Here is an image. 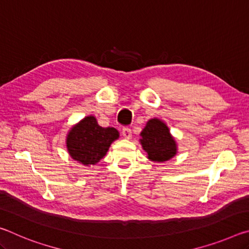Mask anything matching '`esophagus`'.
Segmentation results:
<instances>
[{
	"instance_id": "34e87169",
	"label": "esophagus",
	"mask_w": 249,
	"mask_h": 249,
	"mask_svg": "<svg viewBox=\"0 0 249 249\" xmlns=\"http://www.w3.org/2000/svg\"><path fill=\"white\" fill-rule=\"evenodd\" d=\"M122 135H123L125 140H130V138H132V129L128 127L123 128V130H122Z\"/></svg>"
}]
</instances>
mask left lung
Here are the masks:
<instances>
[{"instance_id": "left-lung-1", "label": "left lung", "mask_w": 249, "mask_h": 249, "mask_svg": "<svg viewBox=\"0 0 249 249\" xmlns=\"http://www.w3.org/2000/svg\"><path fill=\"white\" fill-rule=\"evenodd\" d=\"M141 145L147 158L154 162H165L178 153V145L165 122L150 119L141 133Z\"/></svg>"}]
</instances>
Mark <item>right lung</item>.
I'll return each instance as SVG.
<instances>
[{
	"mask_svg": "<svg viewBox=\"0 0 249 249\" xmlns=\"http://www.w3.org/2000/svg\"><path fill=\"white\" fill-rule=\"evenodd\" d=\"M120 133L114 127H102L95 116L88 115L69 129L66 138L70 157L83 166L96 165L113 142L119 140Z\"/></svg>",
	"mask_w": 249,
	"mask_h": 249,
	"instance_id": "obj_1",
	"label": "right lung"
}]
</instances>
